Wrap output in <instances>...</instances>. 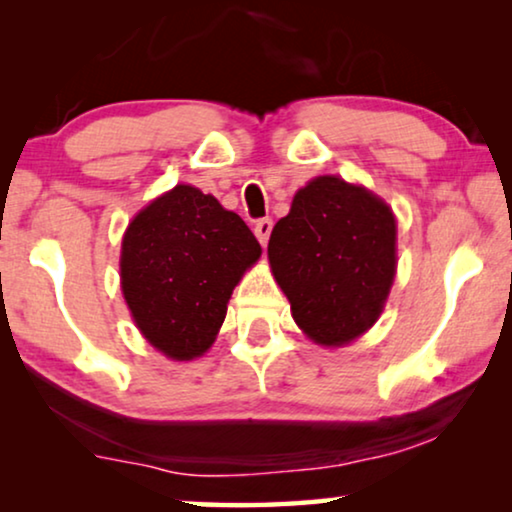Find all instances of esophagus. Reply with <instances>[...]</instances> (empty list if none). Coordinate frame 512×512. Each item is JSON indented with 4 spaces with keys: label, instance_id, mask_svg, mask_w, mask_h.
Masks as SVG:
<instances>
[{
    "label": "esophagus",
    "instance_id": "obj_1",
    "mask_svg": "<svg viewBox=\"0 0 512 512\" xmlns=\"http://www.w3.org/2000/svg\"><path fill=\"white\" fill-rule=\"evenodd\" d=\"M254 233H256V237H258V242H261L263 247H265V244H268V240H270V233H272V219L256 221Z\"/></svg>",
    "mask_w": 512,
    "mask_h": 512
}]
</instances>
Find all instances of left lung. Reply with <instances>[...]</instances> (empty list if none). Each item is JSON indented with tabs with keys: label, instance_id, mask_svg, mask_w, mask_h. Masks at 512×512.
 I'll list each match as a JSON object with an SVG mask.
<instances>
[{
	"label": "left lung",
	"instance_id": "1",
	"mask_svg": "<svg viewBox=\"0 0 512 512\" xmlns=\"http://www.w3.org/2000/svg\"><path fill=\"white\" fill-rule=\"evenodd\" d=\"M268 258L307 338L342 347L382 314L396 275V219L363 186L317 177L275 223Z\"/></svg>",
	"mask_w": 512,
	"mask_h": 512
}]
</instances>
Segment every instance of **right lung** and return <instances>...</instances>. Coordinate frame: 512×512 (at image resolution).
Returning <instances> with one entry per match:
<instances>
[{
  "instance_id": "1",
  "label": "right lung",
  "mask_w": 512,
  "mask_h": 512,
  "mask_svg": "<svg viewBox=\"0 0 512 512\" xmlns=\"http://www.w3.org/2000/svg\"><path fill=\"white\" fill-rule=\"evenodd\" d=\"M261 256L240 216L179 184L144 207L121 244V289L158 352L191 361L212 347L230 293Z\"/></svg>"
}]
</instances>
